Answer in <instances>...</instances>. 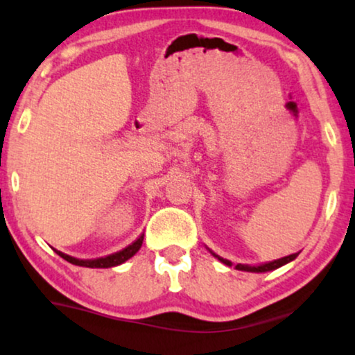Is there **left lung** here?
<instances>
[{"mask_svg": "<svg viewBox=\"0 0 355 355\" xmlns=\"http://www.w3.org/2000/svg\"><path fill=\"white\" fill-rule=\"evenodd\" d=\"M215 257H218L219 261H221L223 263H226V266H232V262L230 261H227V259H223V257H219V256H216V254H213ZM299 256V252H295V254H291V256H286V257H281V259H278V261H273V262H268V263H263V266H259V267H250V266H235V268L237 270H245V272H256V273H259V272H268V270H275V268H278V267H281V266H284V263H288V262H291V261H294V259Z\"/></svg>", "mask_w": 355, "mask_h": 355, "instance_id": "left-lung-1", "label": "left lung"}]
</instances>
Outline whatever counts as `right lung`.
<instances>
[{"label": "right lung", "mask_w": 355, "mask_h": 355, "mask_svg": "<svg viewBox=\"0 0 355 355\" xmlns=\"http://www.w3.org/2000/svg\"><path fill=\"white\" fill-rule=\"evenodd\" d=\"M142 241H144V235H142V237H139L132 245H129L128 248H125L123 251H118V252H115V254H110L107 257L94 259V261H80V259H76V257L63 254V252H60V251H56V252H58V254L63 257L64 261L74 263V266L89 267V268H109V267L120 266V263H123L125 261H128L129 257H132L134 254H136V252L140 250V246H142Z\"/></svg>", "instance_id": "right-lung-1"}]
</instances>
